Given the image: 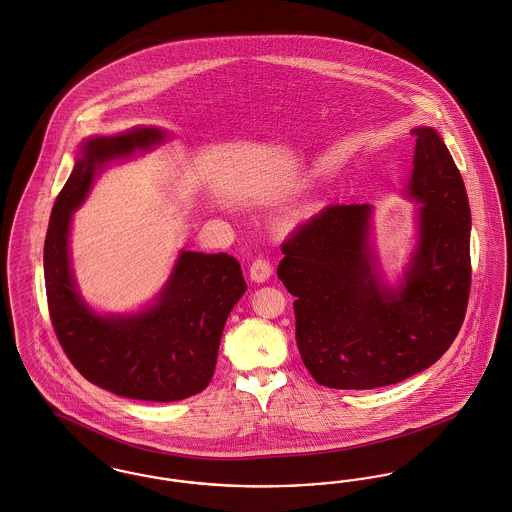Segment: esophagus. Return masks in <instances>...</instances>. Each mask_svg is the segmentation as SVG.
Listing matches in <instances>:
<instances>
[{
    "label": "esophagus",
    "instance_id": "1",
    "mask_svg": "<svg viewBox=\"0 0 512 512\" xmlns=\"http://www.w3.org/2000/svg\"><path fill=\"white\" fill-rule=\"evenodd\" d=\"M272 269L271 263L265 259H255L249 267V276L253 282H265L271 278Z\"/></svg>",
    "mask_w": 512,
    "mask_h": 512
}]
</instances>
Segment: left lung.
<instances>
[{
    "mask_svg": "<svg viewBox=\"0 0 512 512\" xmlns=\"http://www.w3.org/2000/svg\"><path fill=\"white\" fill-rule=\"evenodd\" d=\"M412 135L406 195L423 203L420 240L398 288L377 269L371 205H331L282 243L276 272L296 296L298 350L323 387L400 383L439 360L462 327L472 282L466 187L433 127Z\"/></svg>",
    "mask_w": 512,
    "mask_h": 512,
    "instance_id": "8db88e82",
    "label": "left lung"
}]
</instances>
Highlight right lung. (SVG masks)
Segmentation results:
<instances>
[{"mask_svg": "<svg viewBox=\"0 0 512 512\" xmlns=\"http://www.w3.org/2000/svg\"><path fill=\"white\" fill-rule=\"evenodd\" d=\"M164 131L133 127L81 145L54 203L44 241L50 319L65 356L92 385L125 398L174 402L205 391L232 307L247 290L228 253L181 251L160 296L135 315H98L81 300L69 265V226L106 162L149 151Z\"/></svg>", "mask_w": 512, "mask_h": 512, "instance_id": "1", "label": "right lung"}]
</instances>
